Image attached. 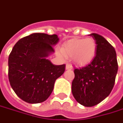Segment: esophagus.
Wrapping results in <instances>:
<instances>
[{
  "mask_svg": "<svg viewBox=\"0 0 123 123\" xmlns=\"http://www.w3.org/2000/svg\"><path fill=\"white\" fill-rule=\"evenodd\" d=\"M72 66L70 64H67L66 65V69H72Z\"/></svg>",
  "mask_w": 123,
  "mask_h": 123,
  "instance_id": "obj_1",
  "label": "esophagus"
}]
</instances>
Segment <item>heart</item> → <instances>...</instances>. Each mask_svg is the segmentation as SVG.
I'll return each mask as SVG.
<instances>
[{"mask_svg": "<svg viewBox=\"0 0 123 123\" xmlns=\"http://www.w3.org/2000/svg\"><path fill=\"white\" fill-rule=\"evenodd\" d=\"M96 50L97 44L92 37L72 38L63 44L60 55L72 58L76 64L85 65L94 58Z\"/></svg>", "mask_w": 123, "mask_h": 123, "instance_id": "1", "label": "heart"}]
</instances>
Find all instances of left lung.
<instances>
[{"label": "left lung", "instance_id": "1", "mask_svg": "<svg viewBox=\"0 0 123 123\" xmlns=\"http://www.w3.org/2000/svg\"><path fill=\"white\" fill-rule=\"evenodd\" d=\"M96 41V55L90 64L74 70L72 92L76 101L84 106H93L107 98L114 86L118 72L115 49L102 36L90 35Z\"/></svg>", "mask_w": 123, "mask_h": 123}]
</instances>
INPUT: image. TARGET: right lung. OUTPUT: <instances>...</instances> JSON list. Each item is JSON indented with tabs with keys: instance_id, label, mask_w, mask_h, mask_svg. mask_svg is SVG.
I'll use <instances>...</instances> for the list:
<instances>
[{
	"instance_id": "obj_1",
	"label": "right lung",
	"mask_w": 123,
	"mask_h": 123,
	"mask_svg": "<svg viewBox=\"0 0 123 123\" xmlns=\"http://www.w3.org/2000/svg\"><path fill=\"white\" fill-rule=\"evenodd\" d=\"M57 35L33 33L19 40L8 58V78L18 98L25 102H44L54 90L55 80L65 65H54L47 57L54 52Z\"/></svg>"
}]
</instances>
